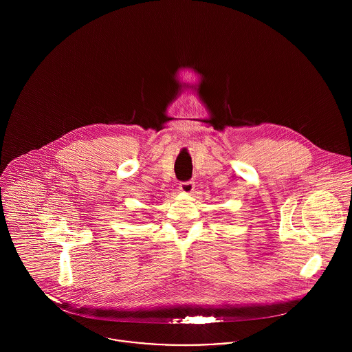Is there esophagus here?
Returning <instances> with one entry per match:
<instances>
[{"label":"esophagus","mask_w":352,"mask_h":352,"mask_svg":"<svg viewBox=\"0 0 352 352\" xmlns=\"http://www.w3.org/2000/svg\"><path fill=\"white\" fill-rule=\"evenodd\" d=\"M179 190H180L183 194H192L194 190H195V183H194V182L182 183V184L179 186Z\"/></svg>","instance_id":"34e87169"}]
</instances>
